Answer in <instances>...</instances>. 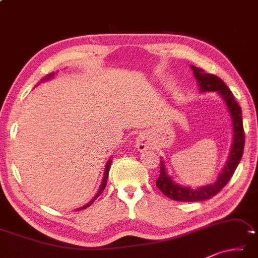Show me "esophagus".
<instances>
[{
	"instance_id": "esophagus-1",
	"label": "esophagus",
	"mask_w": 258,
	"mask_h": 258,
	"mask_svg": "<svg viewBox=\"0 0 258 258\" xmlns=\"http://www.w3.org/2000/svg\"><path fill=\"white\" fill-rule=\"evenodd\" d=\"M136 147L139 151H145L149 148V140H148V137H147V134L145 133L139 134L136 140Z\"/></svg>"
}]
</instances>
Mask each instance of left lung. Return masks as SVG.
I'll return each instance as SVG.
<instances>
[{
  "label": "left lung",
  "instance_id": "8db88e82",
  "mask_svg": "<svg viewBox=\"0 0 258 258\" xmlns=\"http://www.w3.org/2000/svg\"><path fill=\"white\" fill-rule=\"evenodd\" d=\"M190 69L193 70V75L196 81H198L200 92H217L222 96L231 116L233 139L230 154H228L227 161L225 163L222 172L219 173L217 180L214 183H209V185H204L198 188L179 185V183L174 182L172 177L167 173L165 162L162 159L159 177L156 180L158 189L169 199L181 202L204 201V200H209L214 198L216 194H218L223 189L224 186L230 181L235 169L239 165L244 148L242 113H241V108L234 100L232 92L217 76L204 72L202 69L196 68L194 65H190Z\"/></svg>",
  "mask_w": 258,
  "mask_h": 258
}]
</instances>
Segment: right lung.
Here are the masks:
<instances>
[{
	"label": "right lung",
	"instance_id": "add662e5",
	"mask_svg": "<svg viewBox=\"0 0 258 258\" xmlns=\"http://www.w3.org/2000/svg\"><path fill=\"white\" fill-rule=\"evenodd\" d=\"M55 77V72H52V73H50V75H48V76H46V77H43V79H41V81H40V84L41 83H44V81H48V80H50V79H52V78ZM111 157L109 158V161L107 162V164H105V167H104V174H103V179H102V182H101V186H100V188H99V191H97L96 193V195L94 196V198L91 200V201H89L88 203H86L85 206H83V207H80V208H78L77 210H84V209H86V208H88L89 206H92V203L95 201V200L99 198V196L102 194V191L104 190V188H105V186H107V181H108V177H109V170H110V166H111Z\"/></svg>",
	"mask_w": 258,
	"mask_h": 258
}]
</instances>
